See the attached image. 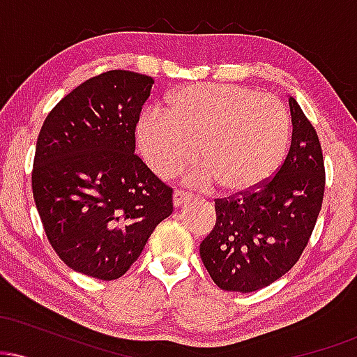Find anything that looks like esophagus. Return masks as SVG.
<instances>
[{
  "mask_svg": "<svg viewBox=\"0 0 357 357\" xmlns=\"http://www.w3.org/2000/svg\"><path fill=\"white\" fill-rule=\"evenodd\" d=\"M191 198H192V196L190 195V192H186V191H183V190H176L174 195H173L174 208H181L183 204H186Z\"/></svg>",
  "mask_w": 357,
  "mask_h": 357,
  "instance_id": "esophagus-1",
  "label": "esophagus"
}]
</instances>
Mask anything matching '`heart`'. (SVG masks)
Segmentation results:
<instances>
[{
  "mask_svg": "<svg viewBox=\"0 0 357 357\" xmlns=\"http://www.w3.org/2000/svg\"><path fill=\"white\" fill-rule=\"evenodd\" d=\"M289 134L280 100L235 84L174 90L166 99V112H147L137 124L141 153L159 176L171 178L196 158L202 165L191 171L188 183H218L231 195L257 190L275 174Z\"/></svg>",
  "mask_w": 357,
  "mask_h": 357,
  "instance_id": "heart-1",
  "label": "heart"
}]
</instances>
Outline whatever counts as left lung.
I'll return each instance as SVG.
<instances>
[{
	"label": "left lung",
	"instance_id": "1",
	"mask_svg": "<svg viewBox=\"0 0 357 357\" xmlns=\"http://www.w3.org/2000/svg\"><path fill=\"white\" fill-rule=\"evenodd\" d=\"M292 142L277 174L258 188L216 199V223L199 255L220 289L255 292L285 275L307 247L322 206L324 159L317 132L289 97Z\"/></svg>",
	"mask_w": 357,
	"mask_h": 357
}]
</instances>
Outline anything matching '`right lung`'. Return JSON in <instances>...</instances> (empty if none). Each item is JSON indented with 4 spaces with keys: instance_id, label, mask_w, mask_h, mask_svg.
I'll return each mask as SVG.
<instances>
[{
    "instance_id": "obj_1",
    "label": "right lung",
    "mask_w": 357,
    "mask_h": 357,
    "mask_svg": "<svg viewBox=\"0 0 357 357\" xmlns=\"http://www.w3.org/2000/svg\"><path fill=\"white\" fill-rule=\"evenodd\" d=\"M154 80L110 70L65 96L36 141L31 188L48 241L65 265L122 277L173 213V190L136 155V124Z\"/></svg>"
}]
</instances>
